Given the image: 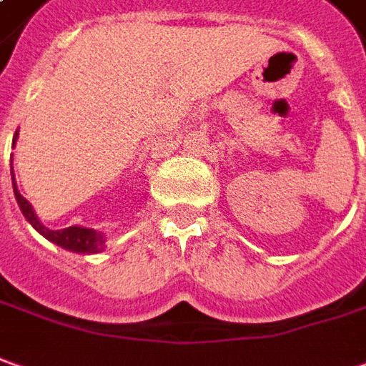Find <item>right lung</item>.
<instances>
[{
  "label": "right lung",
  "instance_id": "add662e5",
  "mask_svg": "<svg viewBox=\"0 0 366 366\" xmlns=\"http://www.w3.org/2000/svg\"><path fill=\"white\" fill-rule=\"evenodd\" d=\"M17 132L14 136V144H16ZM11 180H14V170H11ZM14 192H16V200L21 208V212L29 220V224L36 228L39 234H44L47 240L56 242L61 248H68V250H74V252H81V254H96V252H102L104 250V236L92 230V228H81V226H69V228H64V230H49L46 226L41 224L37 220L36 212L31 208V204L27 202L26 198L21 194L17 192L16 182H14Z\"/></svg>",
  "mask_w": 366,
  "mask_h": 366
}]
</instances>
